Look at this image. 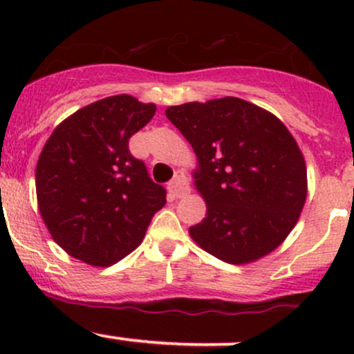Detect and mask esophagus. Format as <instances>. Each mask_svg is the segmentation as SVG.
I'll return each mask as SVG.
<instances>
[{"label":"esophagus","mask_w":354,"mask_h":354,"mask_svg":"<svg viewBox=\"0 0 354 354\" xmlns=\"http://www.w3.org/2000/svg\"><path fill=\"white\" fill-rule=\"evenodd\" d=\"M168 193L171 194L173 198H181L185 196L186 193H189V183L185 173L176 171L173 180L168 183Z\"/></svg>","instance_id":"1"}]
</instances>
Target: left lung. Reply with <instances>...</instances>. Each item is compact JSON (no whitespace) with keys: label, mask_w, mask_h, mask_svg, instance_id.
<instances>
[{"label":"left lung","mask_w":354,"mask_h":354,"mask_svg":"<svg viewBox=\"0 0 354 354\" xmlns=\"http://www.w3.org/2000/svg\"><path fill=\"white\" fill-rule=\"evenodd\" d=\"M166 118L198 158L193 178L206 218L191 226V238L230 265L276 250L298 223L308 193L304 158L286 126L233 96L169 106Z\"/></svg>","instance_id":"8db88e82"}]
</instances>
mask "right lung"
I'll use <instances>...</instances> for the list:
<instances>
[{
    "instance_id": "obj_1",
    "label": "right lung",
    "mask_w": 354,
    "mask_h": 354,
    "mask_svg": "<svg viewBox=\"0 0 354 354\" xmlns=\"http://www.w3.org/2000/svg\"><path fill=\"white\" fill-rule=\"evenodd\" d=\"M156 106L116 95L56 126L36 165L41 218L58 245L91 266H109L143 241L166 189L129 153V138Z\"/></svg>"
}]
</instances>
